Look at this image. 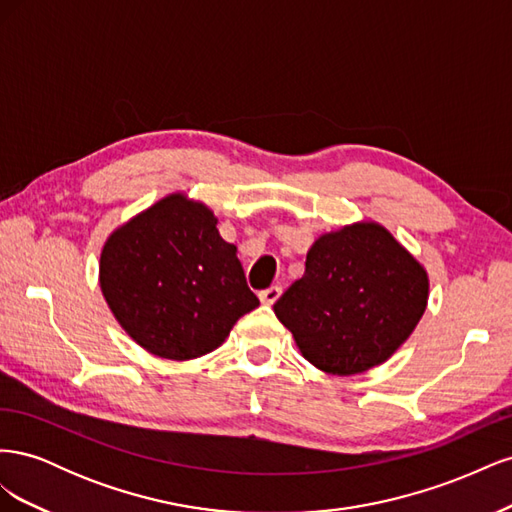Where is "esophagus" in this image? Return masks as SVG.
<instances>
[{"instance_id":"1","label":"esophagus","mask_w":512,"mask_h":512,"mask_svg":"<svg viewBox=\"0 0 512 512\" xmlns=\"http://www.w3.org/2000/svg\"><path fill=\"white\" fill-rule=\"evenodd\" d=\"M280 294H282V288L280 286H271V288H267V290H262L258 297H260V301L265 303V305H273L277 299H280Z\"/></svg>"}]
</instances>
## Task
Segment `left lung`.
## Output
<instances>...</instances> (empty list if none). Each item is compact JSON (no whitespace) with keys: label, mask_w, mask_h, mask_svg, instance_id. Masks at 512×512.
Masks as SVG:
<instances>
[{"label":"left lung","mask_w":512,"mask_h":512,"mask_svg":"<svg viewBox=\"0 0 512 512\" xmlns=\"http://www.w3.org/2000/svg\"><path fill=\"white\" fill-rule=\"evenodd\" d=\"M427 294L425 269L389 230L354 224L312 245L303 277L275 301L273 312L309 363L352 376L406 342Z\"/></svg>","instance_id":"8db88e82"}]
</instances>
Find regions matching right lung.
<instances>
[{
  "label": "right lung",
  "mask_w": 512,
  "mask_h": 512,
  "mask_svg": "<svg viewBox=\"0 0 512 512\" xmlns=\"http://www.w3.org/2000/svg\"><path fill=\"white\" fill-rule=\"evenodd\" d=\"M215 224L205 205L173 194L115 230L102 250L108 307L136 344L162 359L215 350L260 305L237 247Z\"/></svg>",
  "instance_id": "1"
}]
</instances>
